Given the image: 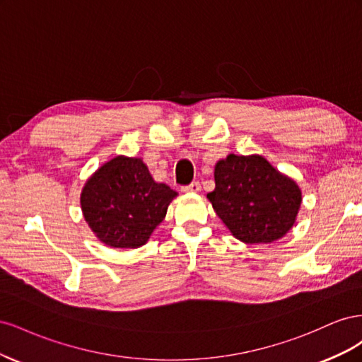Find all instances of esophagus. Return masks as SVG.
Returning a JSON list of instances; mask_svg holds the SVG:
<instances>
[{
    "label": "esophagus",
    "mask_w": 362,
    "mask_h": 362,
    "mask_svg": "<svg viewBox=\"0 0 362 362\" xmlns=\"http://www.w3.org/2000/svg\"><path fill=\"white\" fill-rule=\"evenodd\" d=\"M182 192H185V193H198V192H201V184L198 181H194L190 185H187V187H184Z\"/></svg>",
    "instance_id": "esophagus-1"
}]
</instances>
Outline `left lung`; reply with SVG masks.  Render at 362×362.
<instances>
[{
	"mask_svg": "<svg viewBox=\"0 0 362 362\" xmlns=\"http://www.w3.org/2000/svg\"><path fill=\"white\" fill-rule=\"evenodd\" d=\"M214 182L206 198L240 242L273 243L296 223L302 190L264 157L229 154L216 163Z\"/></svg>",
	"mask_w": 362,
	"mask_h": 362,
	"instance_id": "1",
	"label": "left lung"
}]
</instances>
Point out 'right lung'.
Segmentation results:
<instances>
[{"label": "right lung", "mask_w": 362, "mask_h": 362, "mask_svg": "<svg viewBox=\"0 0 362 362\" xmlns=\"http://www.w3.org/2000/svg\"><path fill=\"white\" fill-rule=\"evenodd\" d=\"M178 193L157 182L139 157L117 156L98 168L80 194L84 221L113 249L146 245Z\"/></svg>", "instance_id": "1"}]
</instances>
